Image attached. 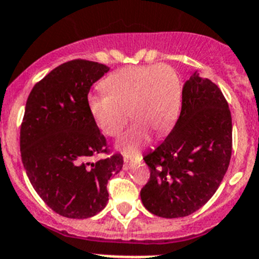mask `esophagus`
<instances>
[{"label": "esophagus", "mask_w": 259, "mask_h": 259, "mask_svg": "<svg viewBox=\"0 0 259 259\" xmlns=\"http://www.w3.org/2000/svg\"><path fill=\"white\" fill-rule=\"evenodd\" d=\"M142 161V157L141 156H138L137 158L135 159H130V158H126V157H125V159H124V168L125 170H129V168H132L133 166L135 165V163H139Z\"/></svg>", "instance_id": "1"}]
</instances>
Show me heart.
Masks as SVG:
<instances>
[{
	"instance_id": "1",
	"label": "heart",
	"mask_w": 259,
	"mask_h": 259,
	"mask_svg": "<svg viewBox=\"0 0 259 259\" xmlns=\"http://www.w3.org/2000/svg\"><path fill=\"white\" fill-rule=\"evenodd\" d=\"M106 93L88 96V108L103 134L117 137L127 124V112L135 124L117 142V149L137 156L151 132L163 134L178 116L181 85L178 74L165 64L118 70L102 81Z\"/></svg>"
}]
</instances>
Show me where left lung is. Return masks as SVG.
Here are the masks:
<instances>
[{
    "instance_id": "8db88e82",
    "label": "left lung",
    "mask_w": 259,
    "mask_h": 259,
    "mask_svg": "<svg viewBox=\"0 0 259 259\" xmlns=\"http://www.w3.org/2000/svg\"><path fill=\"white\" fill-rule=\"evenodd\" d=\"M233 122L221 89L197 71L183 87L175 126L144 156L151 176L141 190L144 207L165 219L192 214L216 193L228 171Z\"/></svg>"
}]
</instances>
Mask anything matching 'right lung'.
<instances>
[{
  "label": "right lung",
  "mask_w": 259,
  "mask_h": 259,
  "mask_svg": "<svg viewBox=\"0 0 259 259\" xmlns=\"http://www.w3.org/2000/svg\"><path fill=\"white\" fill-rule=\"evenodd\" d=\"M110 67L88 60L60 65L28 97L20 127V151L30 184L51 209L69 219H88L108 202L107 183L124 165L88 108L91 87Z\"/></svg>",
  "instance_id": "obj_1"
}]
</instances>
